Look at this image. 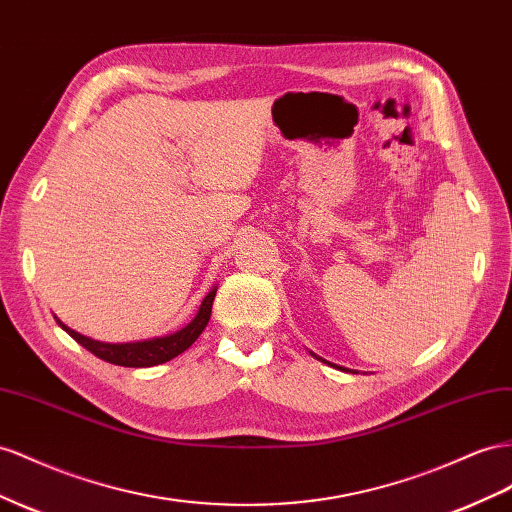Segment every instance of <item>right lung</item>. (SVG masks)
Instances as JSON below:
<instances>
[{"label": "right lung", "instance_id": "1", "mask_svg": "<svg viewBox=\"0 0 512 512\" xmlns=\"http://www.w3.org/2000/svg\"><path fill=\"white\" fill-rule=\"evenodd\" d=\"M217 288H213L209 295L204 297L202 306L189 325H185L183 329H178L176 334L163 336V338H153V340H144V342H127V344H109V342H99L77 334L71 327H66L62 321H58V325L68 331L81 347L88 349L90 353H94L96 357L105 359L109 364L116 366H124V368H148V366H157L163 362H170L172 357L181 355L183 351H187L193 342L198 340V336L204 331L206 323L211 319V310H213V299H215Z\"/></svg>", "mask_w": 512, "mask_h": 512}]
</instances>
